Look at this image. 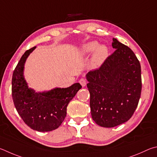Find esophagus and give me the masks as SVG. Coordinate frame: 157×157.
<instances>
[{"label": "esophagus", "mask_w": 157, "mask_h": 157, "mask_svg": "<svg viewBox=\"0 0 157 157\" xmlns=\"http://www.w3.org/2000/svg\"><path fill=\"white\" fill-rule=\"evenodd\" d=\"M79 83H80V84L81 85L82 87H85L86 86V81L83 78H81L80 80H79Z\"/></svg>", "instance_id": "34e87169"}]
</instances>
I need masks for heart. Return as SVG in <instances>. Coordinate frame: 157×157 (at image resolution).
Returning a JSON list of instances; mask_svg holds the SVG:
<instances>
[{
    "label": "heart",
    "mask_w": 157,
    "mask_h": 157,
    "mask_svg": "<svg viewBox=\"0 0 157 157\" xmlns=\"http://www.w3.org/2000/svg\"><path fill=\"white\" fill-rule=\"evenodd\" d=\"M98 46V43L93 41L86 43L83 47V52L84 54H90L94 52L92 59V66L93 67H97L98 66L102 64L103 62L106 59L108 56V48L104 45Z\"/></svg>",
    "instance_id": "b5f03b06"
}]
</instances>
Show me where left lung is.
I'll list each match as a JSON object with an SVG mask.
<instances>
[{"mask_svg": "<svg viewBox=\"0 0 157 157\" xmlns=\"http://www.w3.org/2000/svg\"><path fill=\"white\" fill-rule=\"evenodd\" d=\"M116 49L99 68L86 78L93 120L101 127L113 128L130 119L141 97V70L133 51L112 39Z\"/></svg>", "mask_w": 157, "mask_h": 157, "instance_id": "left-lung-1", "label": "left lung"}]
</instances>
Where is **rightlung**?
<instances>
[{"instance_id": "right-lung-1", "label": "right lung", "mask_w": 157, "mask_h": 157, "mask_svg": "<svg viewBox=\"0 0 157 157\" xmlns=\"http://www.w3.org/2000/svg\"><path fill=\"white\" fill-rule=\"evenodd\" d=\"M35 48L25 52L13 70L12 98L16 110L25 124L34 130L49 132L61 125L67 114L68 103L82 86L76 83L67 88H55L42 93L29 88L23 76V69L27 58Z\"/></svg>"}]
</instances>
